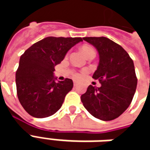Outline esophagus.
Here are the masks:
<instances>
[{
	"instance_id": "34e87169",
	"label": "esophagus",
	"mask_w": 150,
	"mask_h": 150,
	"mask_svg": "<svg viewBox=\"0 0 150 150\" xmlns=\"http://www.w3.org/2000/svg\"><path fill=\"white\" fill-rule=\"evenodd\" d=\"M77 86V83H76V82H74V87H76Z\"/></svg>"
}]
</instances>
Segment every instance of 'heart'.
<instances>
[{"mask_svg": "<svg viewBox=\"0 0 150 150\" xmlns=\"http://www.w3.org/2000/svg\"><path fill=\"white\" fill-rule=\"evenodd\" d=\"M81 50L83 51V53L84 54L86 57L88 58V56L91 55V54H96V50L95 49L92 47V46H82ZM85 71L83 73V74H80V73H77V72H72V77L75 79H81V77L83 76V75L84 74Z\"/></svg>", "mask_w": 150, "mask_h": 150, "instance_id": "obj_1", "label": "heart"}]
</instances>
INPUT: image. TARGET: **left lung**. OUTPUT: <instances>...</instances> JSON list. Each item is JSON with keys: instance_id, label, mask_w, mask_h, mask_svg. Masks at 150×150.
I'll return each instance as SVG.
<instances>
[{"instance_id": "obj_1", "label": "left lung", "mask_w": 150, "mask_h": 150, "mask_svg": "<svg viewBox=\"0 0 150 150\" xmlns=\"http://www.w3.org/2000/svg\"><path fill=\"white\" fill-rule=\"evenodd\" d=\"M83 39L97 50L100 62L92 78L101 87L90 85L81 101L90 114L101 120L117 118L129 108L135 94L137 79L134 64L122 46L105 37Z\"/></svg>"}]
</instances>
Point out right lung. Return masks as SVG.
<instances>
[{
  "label": "right lung",
  "instance_id": "obj_1",
  "mask_svg": "<svg viewBox=\"0 0 150 150\" xmlns=\"http://www.w3.org/2000/svg\"><path fill=\"white\" fill-rule=\"evenodd\" d=\"M81 38L47 37L28 48L21 56L16 71L18 100L30 116L45 118L62 107L73 81H56L54 67L62 62Z\"/></svg>",
  "mask_w": 150,
  "mask_h": 150
}]
</instances>
